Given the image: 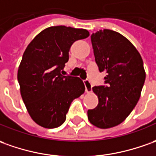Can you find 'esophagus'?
I'll return each mask as SVG.
<instances>
[{"mask_svg": "<svg viewBox=\"0 0 156 156\" xmlns=\"http://www.w3.org/2000/svg\"><path fill=\"white\" fill-rule=\"evenodd\" d=\"M84 85H85V88H86V92L87 93H90L92 92V83L89 81V80H85L84 81Z\"/></svg>", "mask_w": 156, "mask_h": 156, "instance_id": "34e87169", "label": "esophagus"}]
</instances>
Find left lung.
Here are the masks:
<instances>
[{
	"label": "left lung",
	"mask_w": 156,
	"mask_h": 156,
	"mask_svg": "<svg viewBox=\"0 0 156 156\" xmlns=\"http://www.w3.org/2000/svg\"><path fill=\"white\" fill-rule=\"evenodd\" d=\"M95 61L106 72V86L93 87L98 105L87 110V117L98 128L114 127L125 121L141 96L145 70L141 55L129 40L110 30L91 35Z\"/></svg>",
	"instance_id": "8db88e82"
}]
</instances>
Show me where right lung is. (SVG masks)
<instances>
[{
	"mask_svg": "<svg viewBox=\"0 0 156 156\" xmlns=\"http://www.w3.org/2000/svg\"><path fill=\"white\" fill-rule=\"evenodd\" d=\"M89 35L84 29L49 27L23 52L18 70L20 93L29 115L41 126H60L72 101L84 93V83L79 77L64 76L60 71L69 60L72 44Z\"/></svg>",
	"mask_w": 156,
	"mask_h": 156,
	"instance_id": "obj_1",
	"label": "right lung"
}]
</instances>
